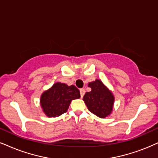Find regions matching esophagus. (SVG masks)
Listing matches in <instances>:
<instances>
[{"instance_id":"1","label":"esophagus","mask_w":158,"mask_h":158,"mask_svg":"<svg viewBox=\"0 0 158 158\" xmlns=\"http://www.w3.org/2000/svg\"><path fill=\"white\" fill-rule=\"evenodd\" d=\"M85 89H80V95H81V98H82L84 96V95H85Z\"/></svg>"}]
</instances>
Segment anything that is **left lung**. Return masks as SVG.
Wrapping results in <instances>:
<instances>
[{"mask_svg":"<svg viewBox=\"0 0 158 158\" xmlns=\"http://www.w3.org/2000/svg\"><path fill=\"white\" fill-rule=\"evenodd\" d=\"M90 92H87L83 97L89 111L100 118L104 119L112 113L114 96L112 92L100 79L89 82Z\"/></svg>","mask_w":158,"mask_h":158,"instance_id":"1","label":"left lung"}]
</instances>
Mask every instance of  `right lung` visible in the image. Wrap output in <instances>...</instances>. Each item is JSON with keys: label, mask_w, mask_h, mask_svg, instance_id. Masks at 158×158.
Wrapping results in <instances>:
<instances>
[{"label": "right lung", "mask_w": 158, "mask_h": 158, "mask_svg": "<svg viewBox=\"0 0 158 158\" xmlns=\"http://www.w3.org/2000/svg\"><path fill=\"white\" fill-rule=\"evenodd\" d=\"M79 98L80 92L74 85L57 81L41 94L40 104L45 115L56 117L66 112L71 101Z\"/></svg>", "instance_id": "right-lung-1"}]
</instances>
